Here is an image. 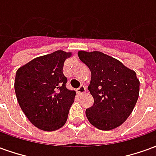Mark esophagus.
<instances>
[{
    "label": "esophagus",
    "mask_w": 156,
    "mask_h": 156,
    "mask_svg": "<svg viewBox=\"0 0 156 156\" xmlns=\"http://www.w3.org/2000/svg\"><path fill=\"white\" fill-rule=\"evenodd\" d=\"M85 92H86V88L83 85H81L79 88H77V93L78 94H84Z\"/></svg>",
    "instance_id": "esophagus-1"
}]
</instances>
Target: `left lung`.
<instances>
[{
  "label": "left lung",
  "instance_id": "obj_1",
  "mask_svg": "<svg viewBox=\"0 0 156 156\" xmlns=\"http://www.w3.org/2000/svg\"><path fill=\"white\" fill-rule=\"evenodd\" d=\"M91 72L88 90L94 105L86 109L90 124L102 130L119 127L133 111L140 93L135 72L101 51H78Z\"/></svg>",
  "mask_w": 156,
  "mask_h": 156
}]
</instances>
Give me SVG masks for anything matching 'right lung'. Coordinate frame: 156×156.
Returning <instances> with one entry per match:
<instances>
[{
    "mask_svg": "<svg viewBox=\"0 0 156 156\" xmlns=\"http://www.w3.org/2000/svg\"><path fill=\"white\" fill-rule=\"evenodd\" d=\"M71 55L58 50L34 58L16 73L19 105L30 122L40 129L57 130L68 119L76 92L66 88L68 78L62 69Z\"/></svg>",
    "mask_w": 156,
    "mask_h": 156,
    "instance_id": "add662e5",
    "label": "right lung"
}]
</instances>
